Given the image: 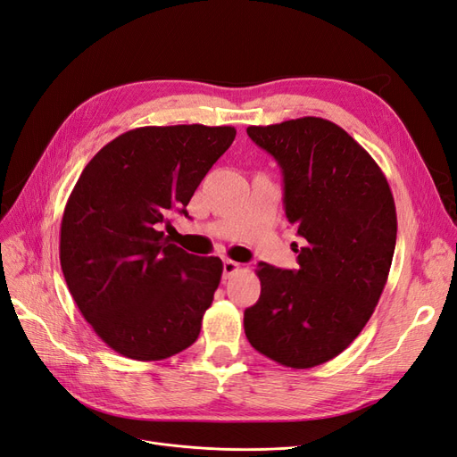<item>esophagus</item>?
Listing matches in <instances>:
<instances>
[{
	"label": "esophagus",
	"instance_id": "obj_1",
	"mask_svg": "<svg viewBox=\"0 0 457 457\" xmlns=\"http://www.w3.org/2000/svg\"><path fill=\"white\" fill-rule=\"evenodd\" d=\"M240 270V262H237V261H230V259H227L225 262H223V272H225V278H230L232 274H237Z\"/></svg>",
	"mask_w": 457,
	"mask_h": 457
}]
</instances>
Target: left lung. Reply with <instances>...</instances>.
<instances>
[{"mask_svg":"<svg viewBox=\"0 0 457 457\" xmlns=\"http://www.w3.org/2000/svg\"><path fill=\"white\" fill-rule=\"evenodd\" d=\"M247 135L282 168L286 217L305 245L297 270L259 262L245 337L282 366H320L356 339L383 294L396 244L393 192L376 160L329 120L250 126Z\"/></svg>","mask_w":457,"mask_h":457,"instance_id":"obj_1","label":"left lung"}]
</instances>
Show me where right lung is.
<instances>
[{
  "instance_id": "1",
  "label": "right lung",
  "mask_w": 457,
  "mask_h": 457,
  "mask_svg": "<svg viewBox=\"0 0 457 457\" xmlns=\"http://www.w3.org/2000/svg\"><path fill=\"white\" fill-rule=\"evenodd\" d=\"M230 126H146L104 145L81 171L61 220V267L79 312L110 349L163 361L200 336L223 274L160 230L232 145Z\"/></svg>"
}]
</instances>
